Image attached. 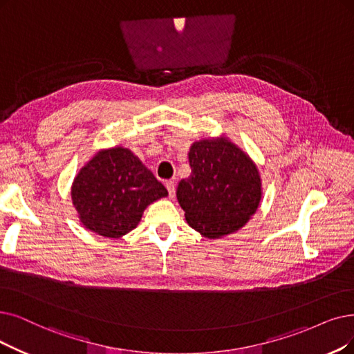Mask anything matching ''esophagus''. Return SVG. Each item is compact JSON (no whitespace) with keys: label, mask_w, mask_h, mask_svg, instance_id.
I'll list each match as a JSON object with an SVG mask.
<instances>
[{"label":"esophagus","mask_w":354,"mask_h":354,"mask_svg":"<svg viewBox=\"0 0 354 354\" xmlns=\"http://www.w3.org/2000/svg\"><path fill=\"white\" fill-rule=\"evenodd\" d=\"M165 187H167V190H168V196L173 199L174 194H176V183H174V181H167V183H165Z\"/></svg>","instance_id":"esophagus-1"}]
</instances>
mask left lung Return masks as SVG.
<instances>
[{"mask_svg":"<svg viewBox=\"0 0 354 354\" xmlns=\"http://www.w3.org/2000/svg\"><path fill=\"white\" fill-rule=\"evenodd\" d=\"M189 162L192 174L177 187L187 223L210 239L241 230L263 196L257 165L225 136L193 142Z\"/></svg>","mask_w":354,"mask_h":354,"instance_id":"left-lung-1","label":"left lung"}]
</instances>
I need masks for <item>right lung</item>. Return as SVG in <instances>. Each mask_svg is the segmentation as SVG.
Returning a JSON list of instances; mask_svg holds the SVG:
<instances>
[{
    "label": "right lung",
    "instance_id": "right-lung-1",
    "mask_svg": "<svg viewBox=\"0 0 354 354\" xmlns=\"http://www.w3.org/2000/svg\"><path fill=\"white\" fill-rule=\"evenodd\" d=\"M168 196L136 155L123 147L98 151L71 187L73 205L84 228L106 238L135 230L147 206Z\"/></svg>",
    "mask_w": 354,
    "mask_h": 354
}]
</instances>
